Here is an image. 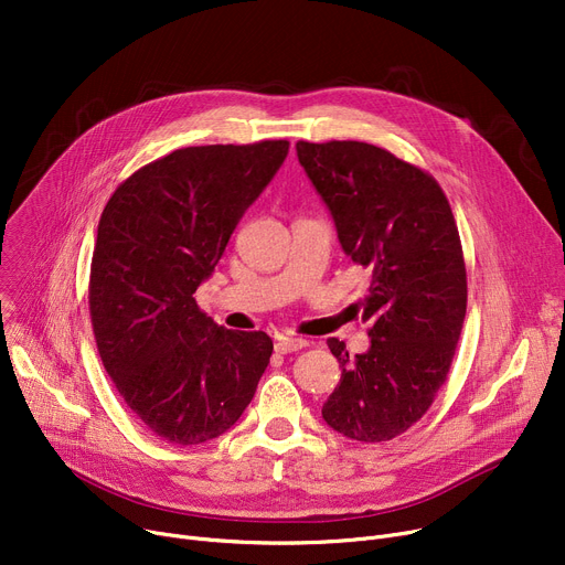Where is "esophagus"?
Listing matches in <instances>:
<instances>
[{"label":"esophagus","mask_w":565,"mask_h":565,"mask_svg":"<svg viewBox=\"0 0 565 565\" xmlns=\"http://www.w3.org/2000/svg\"><path fill=\"white\" fill-rule=\"evenodd\" d=\"M309 343L305 339H292V337H281L277 343H275V350L286 354V352H295V350H302L307 348Z\"/></svg>","instance_id":"1"}]
</instances>
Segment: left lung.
Returning <instances> with one entry per match:
<instances>
[{
    "label": "left lung",
    "instance_id": "1",
    "mask_svg": "<svg viewBox=\"0 0 565 565\" xmlns=\"http://www.w3.org/2000/svg\"><path fill=\"white\" fill-rule=\"evenodd\" d=\"M298 158L337 222L345 254L371 267L360 302L371 348L328 339L341 380L322 419L358 441L417 424L449 375L467 311V270L447 194L422 167L366 141H298Z\"/></svg>",
    "mask_w": 565,
    "mask_h": 565
}]
</instances>
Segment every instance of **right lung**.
Here are the masks:
<instances>
[{
	"label": "right lung",
	"mask_w": 565,
	"mask_h": 565,
	"mask_svg": "<svg viewBox=\"0 0 565 565\" xmlns=\"http://www.w3.org/2000/svg\"><path fill=\"white\" fill-rule=\"evenodd\" d=\"M286 153V139L178 148L128 175L100 215L88 277L98 354L135 417L171 444L228 430L270 364V337L217 328L194 292Z\"/></svg>",
	"instance_id": "1"
}]
</instances>
